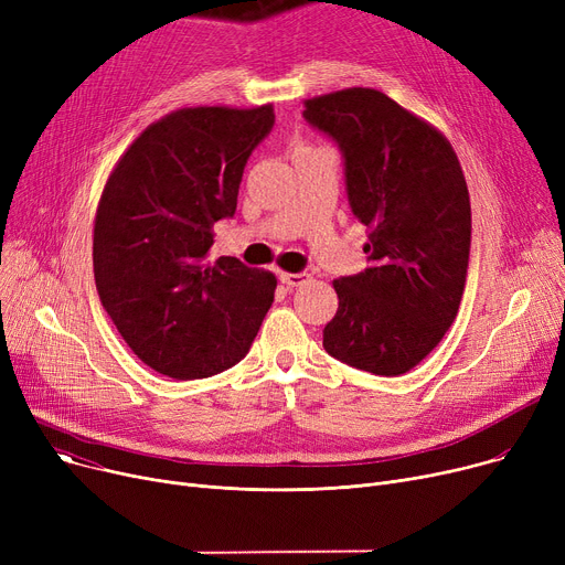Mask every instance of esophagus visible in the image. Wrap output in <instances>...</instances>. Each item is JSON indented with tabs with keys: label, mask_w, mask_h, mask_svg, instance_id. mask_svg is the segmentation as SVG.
Segmentation results:
<instances>
[{
	"label": "esophagus",
	"mask_w": 565,
	"mask_h": 565,
	"mask_svg": "<svg viewBox=\"0 0 565 565\" xmlns=\"http://www.w3.org/2000/svg\"><path fill=\"white\" fill-rule=\"evenodd\" d=\"M279 279H281V284H286L288 288H295V286H305V284L311 279V275H307V273H281Z\"/></svg>",
	"instance_id": "esophagus-1"
}]
</instances>
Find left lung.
I'll return each instance as SVG.
<instances>
[{
    "instance_id": "obj_1",
    "label": "left lung",
    "mask_w": 565,
    "mask_h": 565,
    "mask_svg": "<svg viewBox=\"0 0 565 565\" xmlns=\"http://www.w3.org/2000/svg\"><path fill=\"white\" fill-rule=\"evenodd\" d=\"M305 121L343 156L352 215L369 226V267L334 281L322 348L373 375H403L437 348L467 281L471 207L451 143L375 88L305 103Z\"/></svg>"
}]
</instances>
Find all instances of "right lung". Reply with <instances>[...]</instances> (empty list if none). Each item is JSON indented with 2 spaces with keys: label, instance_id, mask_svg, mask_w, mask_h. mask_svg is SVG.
Returning <instances> with one entry per match:
<instances>
[{
  "label": "right lung",
  "instance_id": "obj_1",
  "mask_svg": "<svg viewBox=\"0 0 565 565\" xmlns=\"http://www.w3.org/2000/svg\"><path fill=\"white\" fill-rule=\"evenodd\" d=\"M273 105L185 107L148 126L116 162L94 226V275L118 334L153 371L196 380L241 362L277 279L233 256L215 263L213 226L235 215Z\"/></svg>",
  "mask_w": 565,
  "mask_h": 565
}]
</instances>
